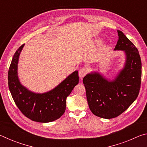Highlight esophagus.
Listing matches in <instances>:
<instances>
[{
    "mask_svg": "<svg viewBox=\"0 0 147 147\" xmlns=\"http://www.w3.org/2000/svg\"><path fill=\"white\" fill-rule=\"evenodd\" d=\"M88 69H86V68H82L80 69L79 73H78L80 78L81 79L83 77H84L86 75V74L88 73Z\"/></svg>",
    "mask_w": 147,
    "mask_h": 147,
    "instance_id": "esophagus-1",
    "label": "esophagus"
}]
</instances>
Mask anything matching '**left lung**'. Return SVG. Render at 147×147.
<instances>
[{
  "instance_id": "obj_1",
  "label": "left lung",
  "mask_w": 147,
  "mask_h": 147,
  "mask_svg": "<svg viewBox=\"0 0 147 147\" xmlns=\"http://www.w3.org/2000/svg\"><path fill=\"white\" fill-rule=\"evenodd\" d=\"M115 51H124V68L111 81L98 73L88 74L83 79L89 109L104 119L120 115L138 97L141 82V61L138 49L120 30Z\"/></svg>"
}]
</instances>
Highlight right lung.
Here are the masks:
<instances>
[{"label": "right lung", "mask_w": 147, "mask_h": 147, "mask_svg": "<svg viewBox=\"0 0 147 147\" xmlns=\"http://www.w3.org/2000/svg\"><path fill=\"white\" fill-rule=\"evenodd\" d=\"M24 44L14 54L8 71V86L12 98L24 115L32 121L49 123L61 117L66 108V98L78 84V72L75 71L51 91L36 93L20 83L17 64Z\"/></svg>", "instance_id": "right-lung-1"}]
</instances>
